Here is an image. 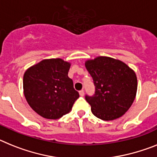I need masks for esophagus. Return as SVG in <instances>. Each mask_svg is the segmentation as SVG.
Segmentation results:
<instances>
[{
    "label": "esophagus",
    "instance_id": "esophagus-1",
    "mask_svg": "<svg viewBox=\"0 0 157 157\" xmlns=\"http://www.w3.org/2000/svg\"><path fill=\"white\" fill-rule=\"evenodd\" d=\"M79 94H80V96H84V90H80V92H79Z\"/></svg>",
    "mask_w": 157,
    "mask_h": 157
}]
</instances>
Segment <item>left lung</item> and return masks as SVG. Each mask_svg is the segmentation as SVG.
Wrapping results in <instances>:
<instances>
[{"label": "left lung", "mask_w": 157, "mask_h": 157, "mask_svg": "<svg viewBox=\"0 0 157 157\" xmlns=\"http://www.w3.org/2000/svg\"><path fill=\"white\" fill-rule=\"evenodd\" d=\"M85 66L95 85V94L85 95L92 114L105 121L122 116L135 99V73L124 62L109 57L88 60Z\"/></svg>", "instance_id": "1"}]
</instances>
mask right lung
I'll return each mask as SVG.
<instances>
[{"instance_id":"obj_1","label":"right lung","mask_w":157,"mask_h":157,"mask_svg":"<svg viewBox=\"0 0 157 157\" xmlns=\"http://www.w3.org/2000/svg\"><path fill=\"white\" fill-rule=\"evenodd\" d=\"M70 64L61 58L45 59L24 75V93L30 107L40 116L58 119L68 114L79 93L68 77Z\"/></svg>"}]
</instances>
